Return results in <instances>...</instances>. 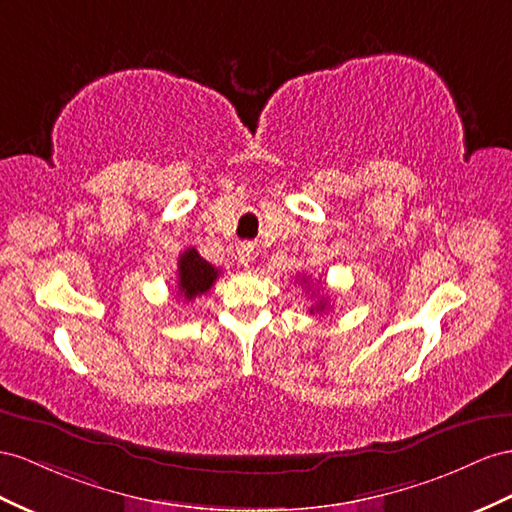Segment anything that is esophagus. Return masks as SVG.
I'll list each match as a JSON object with an SVG mask.
<instances>
[{
    "mask_svg": "<svg viewBox=\"0 0 512 512\" xmlns=\"http://www.w3.org/2000/svg\"><path fill=\"white\" fill-rule=\"evenodd\" d=\"M255 259V246L253 244H240L238 246V261L242 266H248Z\"/></svg>",
    "mask_w": 512,
    "mask_h": 512,
    "instance_id": "obj_1",
    "label": "esophagus"
}]
</instances>
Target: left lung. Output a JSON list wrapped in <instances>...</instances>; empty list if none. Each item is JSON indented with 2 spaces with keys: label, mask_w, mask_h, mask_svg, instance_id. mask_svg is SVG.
<instances>
[{
  "label": "left lung",
  "mask_w": 512,
  "mask_h": 512,
  "mask_svg": "<svg viewBox=\"0 0 512 512\" xmlns=\"http://www.w3.org/2000/svg\"><path fill=\"white\" fill-rule=\"evenodd\" d=\"M303 281H305V277H303ZM305 283H307V281H305ZM324 300H326V298H322V300H320V303H318V305H316V307H311V309H309V311H311V313H313V311H318V309H320V311H322V309H324V305H326V303H324Z\"/></svg>",
  "instance_id": "8db88e82"
}]
</instances>
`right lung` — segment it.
I'll return each mask as SVG.
<instances>
[{
  "label": "right lung",
  "instance_id": "right-lung-1",
  "mask_svg": "<svg viewBox=\"0 0 512 512\" xmlns=\"http://www.w3.org/2000/svg\"><path fill=\"white\" fill-rule=\"evenodd\" d=\"M179 294L186 300H194L196 296H201L209 292V287L214 285L218 279L220 270L214 268L209 261H205L196 248H188L179 255Z\"/></svg>",
  "mask_w": 512,
  "mask_h": 512
}]
</instances>
